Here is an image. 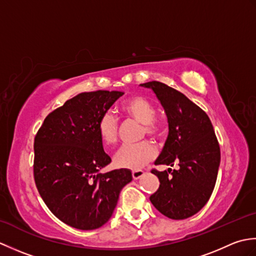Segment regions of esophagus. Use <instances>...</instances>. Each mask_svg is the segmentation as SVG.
I'll list each match as a JSON object with an SVG mask.
<instances>
[{"mask_svg": "<svg viewBox=\"0 0 256 256\" xmlns=\"http://www.w3.org/2000/svg\"><path fill=\"white\" fill-rule=\"evenodd\" d=\"M144 175V172L143 170H134L132 172V177L133 179H138Z\"/></svg>", "mask_w": 256, "mask_h": 256, "instance_id": "esophagus-1", "label": "esophagus"}]
</instances>
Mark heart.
Wrapping results in <instances>:
<instances>
[{"mask_svg": "<svg viewBox=\"0 0 256 256\" xmlns=\"http://www.w3.org/2000/svg\"><path fill=\"white\" fill-rule=\"evenodd\" d=\"M121 112L143 124V133L150 138H158L162 133V123L155 116L154 103L148 98L134 96L125 101ZM96 130L103 143L114 144L118 138V120L111 113H103L96 122ZM156 157V148L150 142L123 145L114 155V164L120 168L138 170Z\"/></svg>", "mask_w": 256, "mask_h": 256, "instance_id": "b5f03b06", "label": "heart"}]
</instances>
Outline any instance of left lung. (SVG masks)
<instances>
[{"instance_id": "obj_1", "label": "left lung", "mask_w": 256, "mask_h": 256, "mask_svg": "<svg viewBox=\"0 0 256 256\" xmlns=\"http://www.w3.org/2000/svg\"><path fill=\"white\" fill-rule=\"evenodd\" d=\"M164 106L170 133L155 165L177 162L179 170L152 172L160 187L150 197L162 214L174 220L197 214L214 192L220 165V146L206 113L182 92L160 81L142 84ZM171 175L170 176L169 174Z\"/></svg>"}]
</instances>
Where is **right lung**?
Segmentation results:
<instances>
[{
    "label": "right lung",
    "instance_id": "add662e5",
    "mask_svg": "<svg viewBox=\"0 0 256 256\" xmlns=\"http://www.w3.org/2000/svg\"><path fill=\"white\" fill-rule=\"evenodd\" d=\"M124 92H82L52 111L34 140V180L57 218L94 230L111 218L120 192L132 180L128 170H100L111 162L96 122Z\"/></svg>",
    "mask_w": 256,
    "mask_h": 256
}]
</instances>
